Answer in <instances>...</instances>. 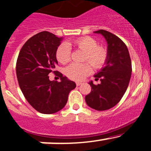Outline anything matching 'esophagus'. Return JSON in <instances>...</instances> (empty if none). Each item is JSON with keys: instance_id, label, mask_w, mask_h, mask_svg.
<instances>
[{"instance_id": "34e87169", "label": "esophagus", "mask_w": 151, "mask_h": 151, "mask_svg": "<svg viewBox=\"0 0 151 151\" xmlns=\"http://www.w3.org/2000/svg\"><path fill=\"white\" fill-rule=\"evenodd\" d=\"M82 84V82H76V85H77V87H78V86H79V85H81V84Z\"/></svg>"}]
</instances>
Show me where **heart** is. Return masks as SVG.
Returning <instances> with one entry per match:
<instances>
[{
    "instance_id": "heart-1",
    "label": "heart",
    "mask_w": 151,
    "mask_h": 151,
    "mask_svg": "<svg viewBox=\"0 0 151 151\" xmlns=\"http://www.w3.org/2000/svg\"><path fill=\"white\" fill-rule=\"evenodd\" d=\"M74 45L79 50L85 52L84 62H88L95 69H100L105 64L108 53L105 47L99 46L95 39L89 36L80 38L74 41ZM56 57L58 62L66 64L71 61V47L67 43H62L57 48ZM86 62L83 64H72L65 69V74L69 79L81 81L92 72V66Z\"/></svg>"
}]
</instances>
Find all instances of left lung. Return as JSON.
Here are the masks:
<instances>
[{
	"label": "left lung",
	"mask_w": 151,
	"mask_h": 151,
	"mask_svg": "<svg viewBox=\"0 0 151 151\" xmlns=\"http://www.w3.org/2000/svg\"><path fill=\"white\" fill-rule=\"evenodd\" d=\"M94 33L105 37L108 56L105 67L94 76L95 80L100 79L101 83L89 82L92 90L85 101L91 108L102 111L113 107L123 97L131 77L132 64L128 49L120 38L103 29Z\"/></svg>",
	"instance_id": "8db88e82"
}]
</instances>
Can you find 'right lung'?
Returning <instances> with one entry per match:
<instances>
[{
	"mask_svg": "<svg viewBox=\"0 0 151 151\" xmlns=\"http://www.w3.org/2000/svg\"><path fill=\"white\" fill-rule=\"evenodd\" d=\"M62 38L42 31L26 41L16 62V75L21 92L29 103L43 114L61 110L67 104L68 95L76 87L75 82L55 71L58 64L56 52ZM53 72L61 82L50 81Z\"/></svg>",
	"mask_w": 151,
	"mask_h": 151,
	"instance_id": "right-lung-1",
	"label": "right lung"
}]
</instances>
